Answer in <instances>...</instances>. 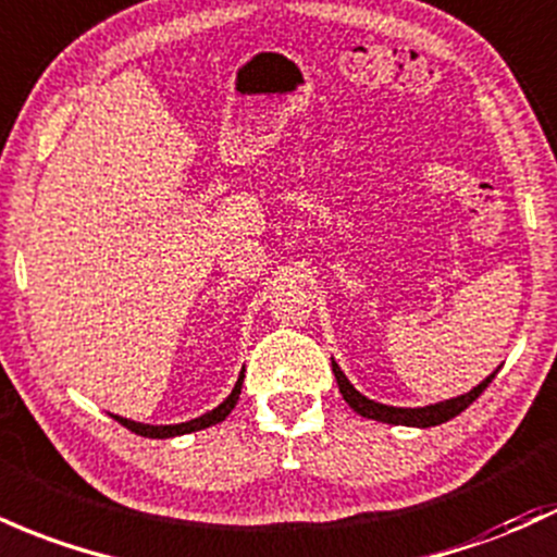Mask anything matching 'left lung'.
<instances>
[{
  "mask_svg": "<svg viewBox=\"0 0 557 557\" xmlns=\"http://www.w3.org/2000/svg\"><path fill=\"white\" fill-rule=\"evenodd\" d=\"M333 375H335V381H338V388H341V394H344L346 405L351 407L354 412L362 414V418L377 420V423H388V425L431 428V425L447 423V420L457 418L462 409H468L470 405H473V401L484 394L488 383L494 381L497 370H494L486 381H481L473 391H468V394L455 396V399H447V401H438V405H428V407H388V405H381V401H372V399H368V396L359 394L351 383H348V377L341 372V368L335 362H333Z\"/></svg>",
  "mask_w": 557,
  "mask_h": 557,
  "instance_id": "left-lung-1",
  "label": "left lung"
}]
</instances>
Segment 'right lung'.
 <instances>
[{"mask_svg":"<svg viewBox=\"0 0 557 557\" xmlns=\"http://www.w3.org/2000/svg\"><path fill=\"white\" fill-rule=\"evenodd\" d=\"M243 372L240 377H237L235 388H232V394L227 396V399L222 401L216 409H211V412L200 414V418L195 420H187V423H176V425H148V423H134V420H126V418H119V414H113L115 420H119L121 425L129 428L132 433H137V436H148V438H171V436H182V433H193V431H203V428L209 425H216L222 423L224 418L235 409L237 399H240V388H243Z\"/></svg>","mask_w":557,"mask_h":557,"instance_id":"obj_1","label":"right lung"}]
</instances>
